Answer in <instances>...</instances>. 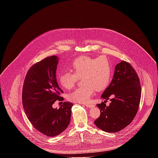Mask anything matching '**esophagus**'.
<instances>
[{"label":"esophagus","instance_id":"esophagus-1","mask_svg":"<svg viewBox=\"0 0 158 158\" xmlns=\"http://www.w3.org/2000/svg\"><path fill=\"white\" fill-rule=\"evenodd\" d=\"M84 106H85L86 107H94V105L93 104V103H91V102H87V103H84V104H83Z\"/></svg>","mask_w":158,"mask_h":158}]
</instances>
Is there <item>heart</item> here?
Wrapping results in <instances>:
<instances>
[{
	"label": "heart",
	"mask_w": 158,
	"mask_h": 158,
	"mask_svg": "<svg viewBox=\"0 0 158 158\" xmlns=\"http://www.w3.org/2000/svg\"><path fill=\"white\" fill-rule=\"evenodd\" d=\"M71 71L62 73L59 76L60 84L66 89H72L79 78L82 85L69 95V99L77 103L86 102L95 91H101L110 84L112 78V66L105 56L98 58L82 56L71 64Z\"/></svg>",
	"instance_id": "b5f03b06"
}]
</instances>
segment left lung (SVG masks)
Instances as JSON below:
<instances>
[{"mask_svg":"<svg viewBox=\"0 0 158 158\" xmlns=\"http://www.w3.org/2000/svg\"><path fill=\"white\" fill-rule=\"evenodd\" d=\"M141 96L139 77L131 65L122 60L115 67L114 74L109 85L101 98L109 99L107 106L103 102L97 104L100 116L94 121L96 126L107 132H117L128 126L136 115Z\"/></svg>","mask_w":158,"mask_h":158,"instance_id":"8db88e82","label":"left lung"}]
</instances>
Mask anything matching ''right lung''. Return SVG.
Segmentation results:
<instances>
[{
	"mask_svg": "<svg viewBox=\"0 0 158 158\" xmlns=\"http://www.w3.org/2000/svg\"><path fill=\"white\" fill-rule=\"evenodd\" d=\"M57 64V56H52L34 64L22 89V104L28 119L37 131L49 137L59 135L69 126L73 106L64 102L59 109L52 107L57 100H64L56 80Z\"/></svg>",
	"mask_w": 158,
	"mask_h": 158,
	"instance_id": "obj_1",
	"label": "right lung"
}]
</instances>
